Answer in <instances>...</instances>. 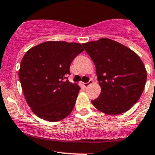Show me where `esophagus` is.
<instances>
[{"instance_id": "obj_1", "label": "esophagus", "mask_w": 155, "mask_h": 155, "mask_svg": "<svg viewBox=\"0 0 155 155\" xmlns=\"http://www.w3.org/2000/svg\"><path fill=\"white\" fill-rule=\"evenodd\" d=\"M93 82V79H90L88 82H87V83H83V85H84V87H87L89 86L90 84H91Z\"/></svg>"}]
</instances>
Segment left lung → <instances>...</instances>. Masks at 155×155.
<instances>
[{
  "label": "left lung",
  "mask_w": 155,
  "mask_h": 155,
  "mask_svg": "<svg viewBox=\"0 0 155 155\" xmlns=\"http://www.w3.org/2000/svg\"><path fill=\"white\" fill-rule=\"evenodd\" d=\"M94 62L101 87L91 102L108 115L125 113L138 101L147 81V71L140 57L122 44L107 38L82 44Z\"/></svg>",
  "instance_id": "8db88e82"
}]
</instances>
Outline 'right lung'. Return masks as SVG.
I'll return each mask as SVG.
<instances>
[{"mask_svg":"<svg viewBox=\"0 0 155 155\" xmlns=\"http://www.w3.org/2000/svg\"><path fill=\"white\" fill-rule=\"evenodd\" d=\"M84 51L81 44L64 41L42 42L25 53L19 79L33 113L48 121H59L74 109L80 87L68 80L70 66Z\"/></svg>","mask_w":155,"mask_h":155,"instance_id":"obj_1","label":"right lung"}]
</instances>
